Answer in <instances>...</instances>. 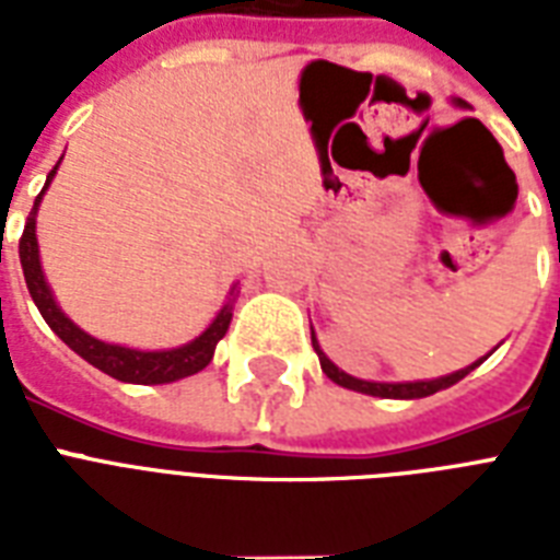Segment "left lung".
I'll return each mask as SVG.
<instances>
[{"mask_svg": "<svg viewBox=\"0 0 560 560\" xmlns=\"http://www.w3.org/2000/svg\"><path fill=\"white\" fill-rule=\"evenodd\" d=\"M453 104L456 107H465V101L453 98ZM311 342H314V351L316 358H319V366H323V372L331 377L337 386H342V389H351V392H363V395H374V398H398V400H412V398H427V395H435V392L447 389V386H453V383H459L465 374H470L474 369L479 366V363H486L488 360V351L486 358L477 360V363H470V366L459 369V372H451V374H442V377H433V381H404V383H381V381H360V377H354V374L342 372L340 366H334L331 360H328V354H325L323 349H319V340H316L314 328H311Z\"/></svg>", "mask_w": 560, "mask_h": 560, "instance_id": "1", "label": "left lung"}]
</instances>
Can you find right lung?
Listing matches in <instances>:
<instances>
[{
  "mask_svg": "<svg viewBox=\"0 0 560 560\" xmlns=\"http://www.w3.org/2000/svg\"><path fill=\"white\" fill-rule=\"evenodd\" d=\"M60 162L55 168L48 171V179L43 191L37 194L34 200V209H31L28 220H25V229H22L20 237V264L22 272H25V284H28V293L34 299V305L43 314V319L48 323V328L60 337V340L74 351L81 354L90 366L101 369L109 377H116L121 383H174L183 381L188 374H197L209 366L211 358H214V349L218 342L223 340V334L229 331V323H232V305H235V288L229 293V302L218 311V316L211 319L209 328L194 337L186 346H177V349H162V351H142V349H127V346H116V342H104L98 337H92L83 328L69 319V316L60 311L57 305L55 293L48 288L46 276H43V264H39V244H37V209L39 200L46 188L51 186Z\"/></svg>",
  "mask_w": 560,
  "mask_h": 560,
  "instance_id": "obj_1",
  "label": "right lung"
}]
</instances>
